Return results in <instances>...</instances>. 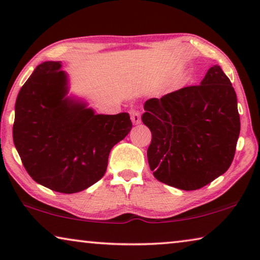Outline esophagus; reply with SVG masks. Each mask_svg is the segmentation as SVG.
Masks as SVG:
<instances>
[{"label":"esophagus","instance_id":"obj_1","mask_svg":"<svg viewBox=\"0 0 260 260\" xmlns=\"http://www.w3.org/2000/svg\"><path fill=\"white\" fill-rule=\"evenodd\" d=\"M130 116H131V121H133L134 124H139L141 123V114L137 110H130Z\"/></svg>","mask_w":260,"mask_h":260}]
</instances>
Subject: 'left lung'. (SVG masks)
<instances>
[{
    "mask_svg": "<svg viewBox=\"0 0 260 260\" xmlns=\"http://www.w3.org/2000/svg\"><path fill=\"white\" fill-rule=\"evenodd\" d=\"M144 110L142 121L152 134L147 160L157 180L195 190L229 169L241 121L236 93L218 65L199 86L147 100Z\"/></svg>",
    "mask_w": 260,
    "mask_h": 260,
    "instance_id": "8db88e82",
    "label": "left lung"
}]
</instances>
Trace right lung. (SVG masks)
<instances>
[{"label":"right lung","instance_id":"1","mask_svg":"<svg viewBox=\"0 0 260 260\" xmlns=\"http://www.w3.org/2000/svg\"><path fill=\"white\" fill-rule=\"evenodd\" d=\"M60 61H45L19 90L13 137L24 167L36 182L59 193L88 188L106 173L114 145L133 123L127 113L95 114L67 96L69 80Z\"/></svg>","mask_w":260,"mask_h":260}]
</instances>
